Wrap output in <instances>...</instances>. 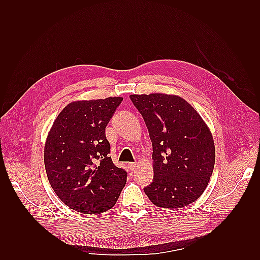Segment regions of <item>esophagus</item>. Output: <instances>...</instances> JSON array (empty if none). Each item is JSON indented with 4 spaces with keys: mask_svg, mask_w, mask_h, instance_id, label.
<instances>
[{
    "mask_svg": "<svg viewBox=\"0 0 260 260\" xmlns=\"http://www.w3.org/2000/svg\"><path fill=\"white\" fill-rule=\"evenodd\" d=\"M136 165H137V163H136V162L129 163V164H128V168H129V170H131V171H134V170L136 169Z\"/></svg>",
    "mask_w": 260,
    "mask_h": 260,
    "instance_id": "esophagus-1",
    "label": "esophagus"
}]
</instances>
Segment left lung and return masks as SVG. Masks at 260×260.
I'll use <instances>...</instances> for the list:
<instances>
[{"label":"left lung","mask_w":260,"mask_h":260,"mask_svg":"<svg viewBox=\"0 0 260 260\" xmlns=\"http://www.w3.org/2000/svg\"><path fill=\"white\" fill-rule=\"evenodd\" d=\"M145 120L153 146V182L144 187L151 202L178 209L206 190L214 168L212 135L183 98L164 93L131 95Z\"/></svg>","instance_id":"left-lung-1"}]
</instances>
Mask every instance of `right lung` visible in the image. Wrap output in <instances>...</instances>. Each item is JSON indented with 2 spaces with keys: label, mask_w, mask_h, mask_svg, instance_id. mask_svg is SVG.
Returning <instances> with one entry per match:
<instances>
[{
  "label": "right lung",
  "mask_w": 260,
  "mask_h": 260,
  "mask_svg": "<svg viewBox=\"0 0 260 260\" xmlns=\"http://www.w3.org/2000/svg\"><path fill=\"white\" fill-rule=\"evenodd\" d=\"M123 98L75 102L58 115L48 135L45 165L53 191L66 206L86 214L112 209L127 172L113 163L105 129Z\"/></svg>",
  "instance_id": "right-lung-1"
}]
</instances>
